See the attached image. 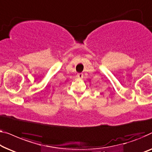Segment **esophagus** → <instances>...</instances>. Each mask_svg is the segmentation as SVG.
<instances>
[{
    "label": "esophagus",
    "instance_id": "1",
    "mask_svg": "<svg viewBox=\"0 0 152 152\" xmlns=\"http://www.w3.org/2000/svg\"><path fill=\"white\" fill-rule=\"evenodd\" d=\"M77 76L79 78H83V74L82 73H78L77 74Z\"/></svg>",
    "mask_w": 152,
    "mask_h": 152
}]
</instances>
